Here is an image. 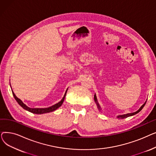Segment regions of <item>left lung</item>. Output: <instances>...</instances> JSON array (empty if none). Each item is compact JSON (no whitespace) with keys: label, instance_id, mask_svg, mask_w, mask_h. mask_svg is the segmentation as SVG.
Returning <instances> with one entry per match:
<instances>
[{"label":"left lung","instance_id":"8db88e82","mask_svg":"<svg viewBox=\"0 0 156 156\" xmlns=\"http://www.w3.org/2000/svg\"><path fill=\"white\" fill-rule=\"evenodd\" d=\"M94 101H95V103H96V104H97V108H98V109H99V111H101V106H100L99 104L98 103L97 99V97H96V95H95V94L94 95ZM146 102H147V101H145V103H144V104L141 106V107L140 108V109H139L138 111H136V112H133V113H128V114H122V115H118V116H117V118H118V119H124V118H128V117H129V116H132L135 115V114H136L138 113L139 112H140V111L143 109V108L144 107V105H145V104H146Z\"/></svg>","mask_w":156,"mask_h":156}]
</instances>
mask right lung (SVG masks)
I'll list each match as a JSON object with an SVG mask.
<instances>
[{"label": "right lung", "instance_id": "obj_1", "mask_svg": "<svg viewBox=\"0 0 156 156\" xmlns=\"http://www.w3.org/2000/svg\"><path fill=\"white\" fill-rule=\"evenodd\" d=\"M68 89L66 90V91L64 95V97H62V99H61V101H59L58 103H57L52 106H51V107H48V108H30L29 107H28V106L24 104L22 101L20 99H18V98L16 96V95L14 94V93L13 92V91L12 90V95L14 97V99H16V101H17V102L20 105H21V107L24 109H25L31 113H34V114H45V113H48V112H52L54 111H55L57 109H58L59 107H61V105L62 104L64 101V99H65V97H66V92L68 91Z\"/></svg>", "mask_w": 156, "mask_h": 156}]
</instances>
